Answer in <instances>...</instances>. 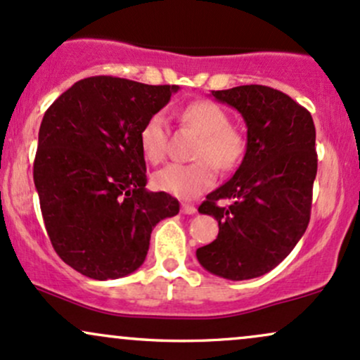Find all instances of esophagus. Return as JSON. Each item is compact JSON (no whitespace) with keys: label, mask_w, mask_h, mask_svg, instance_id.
<instances>
[{"label":"esophagus","mask_w":360,"mask_h":360,"mask_svg":"<svg viewBox=\"0 0 360 360\" xmlns=\"http://www.w3.org/2000/svg\"><path fill=\"white\" fill-rule=\"evenodd\" d=\"M181 212L184 214H195L197 209L193 204H181Z\"/></svg>","instance_id":"obj_1"}]
</instances>
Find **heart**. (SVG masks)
I'll use <instances>...</instances> for the list:
<instances>
[{
    "instance_id": "heart-1",
    "label": "heart",
    "mask_w": 360,
    "mask_h": 360,
    "mask_svg": "<svg viewBox=\"0 0 360 360\" xmlns=\"http://www.w3.org/2000/svg\"><path fill=\"white\" fill-rule=\"evenodd\" d=\"M180 120L200 136L193 149L197 161L188 165L172 163L153 176L158 191L179 199H193L216 181V168L229 172L240 163L245 153V139L229 126L223 107L211 100H195L181 108ZM168 126L163 112H156L144 122L139 132V146L149 163H160L167 155Z\"/></svg>"
}]
</instances>
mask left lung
<instances>
[{
	"instance_id": "1",
	"label": "left lung",
	"mask_w": 360,
	"mask_h": 360,
	"mask_svg": "<svg viewBox=\"0 0 360 360\" xmlns=\"http://www.w3.org/2000/svg\"><path fill=\"white\" fill-rule=\"evenodd\" d=\"M212 96L236 108L248 131L240 168L199 207L216 217L219 233L197 250V260L214 276L246 281L277 267L308 228L316 131L304 107L270 86L245 84ZM223 198L233 204L221 208Z\"/></svg>"
}]
</instances>
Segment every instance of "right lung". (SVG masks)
I'll list each match as a JSON object with an SVG mask.
<instances>
[{"label": "right lung", "instance_id": "obj_1", "mask_svg": "<svg viewBox=\"0 0 360 360\" xmlns=\"http://www.w3.org/2000/svg\"><path fill=\"white\" fill-rule=\"evenodd\" d=\"M176 84L114 76L76 82L44 114L34 181L51 243L60 260L95 281L143 265L156 224L180 211L175 197L146 191L139 146L144 122Z\"/></svg>", "mask_w": 360, "mask_h": 360}]
</instances>
